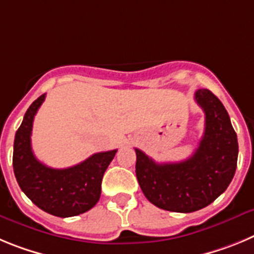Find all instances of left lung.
<instances>
[{
  "label": "left lung",
  "instance_id": "obj_1",
  "mask_svg": "<svg viewBox=\"0 0 254 254\" xmlns=\"http://www.w3.org/2000/svg\"><path fill=\"white\" fill-rule=\"evenodd\" d=\"M195 100L205 113V131L190 158L157 163L135 148L141 191L168 211L192 212L210 205L227 190L237 168L238 140L224 105L205 88L196 91Z\"/></svg>",
  "mask_w": 254,
  "mask_h": 254
}]
</instances>
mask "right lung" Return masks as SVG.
I'll return each instance as SVG.
<instances>
[{
    "label": "right lung",
    "instance_id": "right-lung-1",
    "mask_svg": "<svg viewBox=\"0 0 254 254\" xmlns=\"http://www.w3.org/2000/svg\"><path fill=\"white\" fill-rule=\"evenodd\" d=\"M45 93L27 109L13 141V173L20 189L39 209L69 218L92 209L101 195L104 173L118 150L100 152L73 167L56 170L39 162L31 149L34 118Z\"/></svg>",
    "mask_w": 254,
    "mask_h": 254
}]
</instances>
